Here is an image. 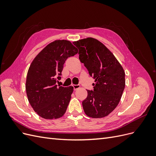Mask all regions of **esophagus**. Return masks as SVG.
Listing matches in <instances>:
<instances>
[{"mask_svg": "<svg viewBox=\"0 0 156 156\" xmlns=\"http://www.w3.org/2000/svg\"><path fill=\"white\" fill-rule=\"evenodd\" d=\"M73 89L74 90H77V89H79L80 88V85H73Z\"/></svg>", "mask_w": 156, "mask_h": 156, "instance_id": "esophagus-1", "label": "esophagus"}]
</instances>
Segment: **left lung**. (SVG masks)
Listing matches in <instances>:
<instances>
[{"mask_svg": "<svg viewBox=\"0 0 156 156\" xmlns=\"http://www.w3.org/2000/svg\"><path fill=\"white\" fill-rule=\"evenodd\" d=\"M79 49V59L95 80L94 90L82 104L93 119L108 116L119 105L126 85L125 72L112 52L101 41L87 37L73 42Z\"/></svg>", "mask_w": 156, "mask_h": 156, "instance_id": "1", "label": "left lung"}]
</instances>
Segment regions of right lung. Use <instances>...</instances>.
I'll list each match as a JSON object with an SVG mask.
<instances>
[{
	"label": "right lung",
	"mask_w": 156,
	"mask_h": 156,
	"mask_svg": "<svg viewBox=\"0 0 156 156\" xmlns=\"http://www.w3.org/2000/svg\"><path fill=\"white\" fill-rule=\"evenodd\" d=\"M78 49L68 40H55L36 55L28 70L26 92L31 107L45 119H58L66 111L73 87H57L64 64ZM58 77L57 78V77Z\"/></svg>",
	"instance_id": "1"
}]
</instances>
